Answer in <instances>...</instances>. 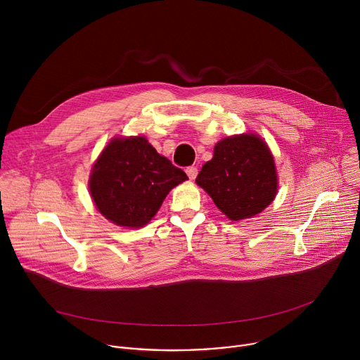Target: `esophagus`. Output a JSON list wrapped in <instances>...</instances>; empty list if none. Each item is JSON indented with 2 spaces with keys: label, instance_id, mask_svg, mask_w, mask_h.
Masks as SVG:
<instances>
[{
  "label": "esophagus",
  "instance_id": "esophagus-1",
  "mask_svg": "<svg viewBox=\"0 0 360 360\" xmlns=\"http://www.w3.org/2000/svg\"><path fill=\"white\" fill-rule=\"evenodd\" d=\"M186 174H188L189 179H195V178H196V175H198V168H196L195 165L188 167V168H186Z\"/></svg>",
  "mask_w": 360,
  "mask_h": 360
}]
</instances>
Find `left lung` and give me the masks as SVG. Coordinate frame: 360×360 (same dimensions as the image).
I'll list each match as a JSON object with an SVG mask.
<instances>
[{
    "label": "left lung",
    "mask_w": 360,
    "mask_h": 360,
    "mask_svg": "<svg viewBox=\"0 0 360 360\" xmlns=\"http://www.w3.org/2000/svg\"><path fill=\"white\" fill-rule=\"evenodd\" d=\"M196 184L232 221L262 212L278 191L276 171L268 145L256 135L219 141L214 158L205 164Z\"/></svg>",
    "instance_id": "obj_1"
}]
</instances>
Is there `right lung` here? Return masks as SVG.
<instances>
[{
    "label": "right lung",
    "mask_w": 360,
    "mask_h": 360,
    "mask_svg": "<svg viewBox=\"0 0 360 360\" xmlns=\"http://www.w3.org/2000/svg\"><path fill=\"white\" fill-rule=\"evenodd\" d=\"M188 179L143 136L114 139L94 165L89 191L98 211L120 226L139 228L158 212L168 192Z\"/></svg>",
    "instance_id": "1"
}]
</instances>
